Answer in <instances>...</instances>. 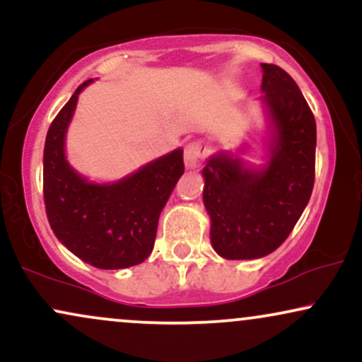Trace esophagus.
I'll return each mask as SVG.
<instances>
[{
	"label": "esophagus",
	"instance_id": "34e87169",
	"mask_svg": "<svg viewBox=\"0 0 362 362\" xmlns=\"http://www.w3.org/2000/svg\"><path fill=\"white\" fill-rule=\"evenodd\" d=\"M206 158V144L202 141H192L184 149V161L189 170L197 168Z\"/></svg>",
	"mask_w": 362,
	"mask_h": 362
}]
</instances>
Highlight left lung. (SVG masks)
<instances>
[{"label": "left lung", "instance_id": "8db88e82", "mask_svg": "<svg viewBox=\"0 0 362 362\" xmlns=\"http://www.w3.org/2000/svg\"><path fill=\"white\" fill-rule=\"evenodd\" d=\"M260 97L267 117L264 163L219 149L202 168V201L211 218V245L228 260L269 255L288 238L308 204L315 182L317 124L293 78L260 64ZM253 151V149H252Z\"/></svg>", "mask_w": 362, "mask_h": 362}]
</instances>
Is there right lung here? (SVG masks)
<instances>
[{
	"label": "right lung",
	"mask_w": 362,
	"mask_h": 362,
	"mask_svg": "<svg viewBox=\"0 0 362 362\" xmlns=\"http://www.w3.org/2000/svg\"><path fill=\"white\" fill-rule=\"evenodd\" d=\"M76 88L47 131L44 146V202L57 240L78 259L97 269L138 265L153 252L161 209L184 173V149L177 148L114 182H91L71 167L66 134Z\"/></svg>",
	"instance_id": "add662e5"
}]
</instances>
